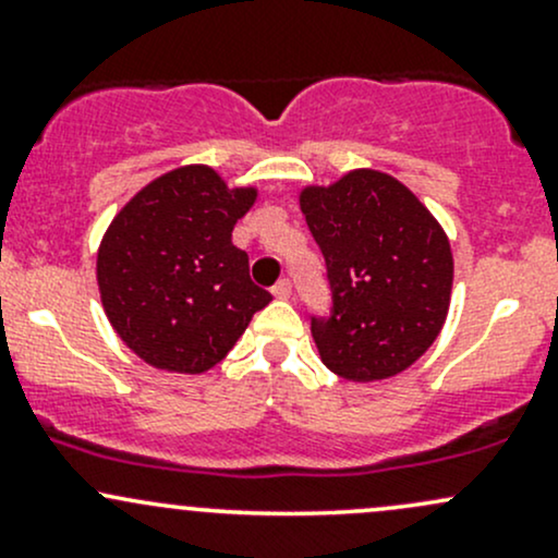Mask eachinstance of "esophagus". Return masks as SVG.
I'll list each match as a JSON object with an SVG mask.
<instances>
[{
  "label": "esophagus",
  "instance_id": "1",
  "mask_svg": "<svg viewBox=\"0 0 558 558\" xmlns=\"http://www.w3.org/2000/svg\"><path fill=\"white\" fill-rule=\"evenodd\" d=\"M291 293H293V286H291V280H286V278L278 280L272 288L275 299H291Z\"/></svg>",
  "mask_w": 558,
  "mask_h": 558
}]
</instances>
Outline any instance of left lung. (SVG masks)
Returning a JSON list of instances; mask_svg holds the SVG:
<instances>
[{
    "mask_svg": "<svg viewBox=\"0 0 558 558\" xmlns=\"http://www.w3.org/2000/svg\"><path fill=\"white\" fill-rule=\"evenodd\" d=\"M301 213L330 286L328 317H312L325 367L354 383L403 373L444 328L453 280L446 233L407 185L375 170L306 189Z\"/></svg>",
    "mask_w": 558,
    "mask_h": 558,
    "instance_id": "left-lung-1",
    "label": "left lung"
}]
</instances>
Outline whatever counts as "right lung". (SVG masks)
Returning <instances> with one entry per match:
<instances>
[{
  "label": "right lung",
  "mask_w": 558,
  "mask_h": 558,
  "mask_svg": "<svg viewBox=\"0 0 558 558\" xmlns=\"http://www.w3.org/2000/svg\"><path fill=\"white\" fill-rule=\"evenodd\" d=\"M254 198L257 191H230L215 170L191 165L146 185L112 220L96 257L101 304L151 367H215L272 301L230 241Z\"/></svg>",
  "instance_id": "add662e5"
}]
</instances>
